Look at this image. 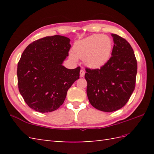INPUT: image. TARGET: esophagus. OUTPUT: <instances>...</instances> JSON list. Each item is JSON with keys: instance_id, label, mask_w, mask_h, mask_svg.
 I'll list each match as a JSON object with an SVG mask.
<instances>
[{"instance_id": "34e87169", "label": "esophagus", "mask_w": 154, "mask_h": 154, "mask_svg": "<svg viewBox=\"0 0 154 154\" xmlns=\"http://www.w3.org/2000/svg\"><path fill=\"white\" fill-rule=\"evenodd\" d=\"M85 71L83 69H81L80 71V77H83L85 76Z\"/></svg>"}]
</instances>
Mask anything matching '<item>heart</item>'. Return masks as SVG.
Returning a JSON list of instances; mask_svg holds the SVG:
<instances>
[{
  "label": "heart",
  "mask_w": 154,
  "mask_h": 154,
  "mask_svg": "<svg viewBox=\"0 0 154 154\" xmlns=\"http://www.w3.org/2000/svg\"><path fill=\"white\" fill-rule=\"evenodd\" d=\"M112 48V42L106 35L94 34L77 42L73 48L71 58L84 60L86 66L100 69L109 61Z\"/></svg>",
  "instance_id": "1"
}]
</instances>
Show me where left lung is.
I'll list each match as a JSON object with an SVG mask.
<instances>
[{
  "label": "left lung",
  "mask_w": 154,
  "mask_h": 154,
  "mask_svg": "<svg viewBox=\"0 0 154 154\" xmlns=\"http://www.w3.org/2000/svg\"><path fill=\"white\" fill-rule=\"evenodd\" d=\"M112 57L100 69L86 68L87 94L91 105L103 112L123 107L135 88L137 61L131 45L125 39L111 34Z\"/></svg>",
  "instance_id": "obj_1"
}]
</instances>
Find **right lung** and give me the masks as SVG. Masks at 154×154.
I'll return each instance as SVG.
<instances>
[{
  "label": "right lung",
  "mask_w": 154,
  "mask_h": 154,
  "mask_svg": "<svg viewBox=\"0 0 154 154\" xmlns=\"http://www.w3.org/2000/svg\"><path fill=\"white\" fill-rule=\"evenodd\" d=\"M70 39L47 36L29 44L18 63L19 91L28 106L40 112L57 110L69 89L79 79L81 68L69 69L62 63L69 55Z\"/></svg>",
  "instance_id": "right-lung-1"
}]
</instances>
